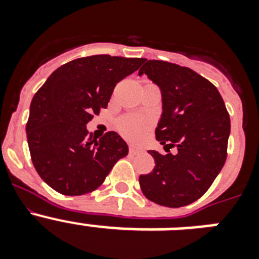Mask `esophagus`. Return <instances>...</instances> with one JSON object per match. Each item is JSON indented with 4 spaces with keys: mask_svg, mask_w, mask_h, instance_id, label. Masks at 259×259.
Returning <instances> with one entry per match:
<instances>
[{
    "mask_svg": "<svg viewBox=\"0 0 259 259\" xmlns=\"http://www.w3.org/2000/svg\"><path fill=\"white\" fill-rule=\"evenodd\" d=\"M140 153V150L137 149V148H135V146H130V154L131 155H136Z\"/></svg>",
    "mask_w": 259,
    "mask_h": 259,
    "instance_id": "34e87169",
    "label": "esophagus"
}]
</instances>
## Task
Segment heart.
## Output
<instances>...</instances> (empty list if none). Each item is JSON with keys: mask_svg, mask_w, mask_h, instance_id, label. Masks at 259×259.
<instances>
[{"mask_svg": "<svg viewBox=\"0 0 259 259\" xmlns=\"http://www.w3.org/2000/svg\"><path fill=\"white\" fill-rule=\"evenodd\" d=\"M148 128H149L148 122L136 116H128L119 123V131L122 132L123 136L127 137L128 140L132 141L141 140L148 132Z\"/></svg>", "mask_w": 259, "mask_h": 259, "instance_id": "1", "label": "heart"}]
</instances>
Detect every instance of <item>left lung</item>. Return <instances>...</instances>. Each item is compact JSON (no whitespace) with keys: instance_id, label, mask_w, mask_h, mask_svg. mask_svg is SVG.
<instances>
[{"instance_id":"obj_1","label":"left lung","mask_w":259,"mask_h":259,"mask_svg":"<svg viewBox=\"0 0 259 259\" xmlns=\"http://www.w3.org/2000/svg\"><path fill=\"white\" fill-rule=\"evenodd\" d=\"M144 62L139 75L145 74L162 95L155 137L164 148L176 146L178 153L149 150L155 166L139 182L148 200L182 207L198 200L221 172L227 158L230 115L218 89L193 70L164 61Z\"/></svg>"}]
</instances>
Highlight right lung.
<instances>
[{"label": "right lung", "mask_w": 259, "mask_h": 259, "mask_svg": "<svg viewBox=\"0 0 259 259\" xmlns=\"http://www.w3.org/2000/svg\"><path fill=\"white\" fill-rule=\"evenodd\" d=\"M143 62L106 54L74 59L57 68L33 96L26 125L29 153L41 179L54 191L91 193L128 154L116 132L96 140L87 123L107 107L116 83Z\"/></svg>", "instance_id": "1"}]
</instances>
